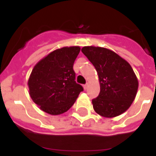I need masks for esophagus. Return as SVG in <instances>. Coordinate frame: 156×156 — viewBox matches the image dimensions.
Returning a JSON list of instances; mask_svg holds the SVG:
<instances>
[{"instance_id":"esophagus-1","label":"esophagus","mask_w":156,"mask_h":156,"mask_svg":"<svg viewBox=\"0 0 156 156\" xmlns=\"http://www.w3.org/2000/svg\"><path fill=\"white\" fill-rule=\"evenodd\" d=\"M88 87V84H85V85L83 86V88H84V90H87Z\"/></svg>"}]
</instances>
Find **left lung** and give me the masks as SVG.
I'll return each instance as SVG.
<instances>
[{"mask_svg": "<svg viewBox=\"0 0 156 156\" xmlns=\"http://www.w3.org/2000/svg\"><path fill=\"white\" fill-rule=\"evenodd\" d=\"M82 52L95 66L99 76L100 94L92 100L95 112L112 118L128 110L138 88L137 76L128 61L105 48L86 46Z\"/></svg>", "mask_w": 156, "mask_h": 156, "instance_id": "1", "label": "left lung"}]
</instances>
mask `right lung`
I'll return each mask as SVG.
<instances>
[{
    "label": "right lung",
    "instance_id": "obj_1",
    "mask_svg": "<svg viewBox=\"0 0 156 156\" xmlns=\"http://www.w3.org/2000/svg\"><path fill=\"white\" fill-rule=\"evenodd\" d=\"M79 46L63 47L48 53L33 68L28 79L33 102L50 115H60L73 106L83 88L76 83L73 66Z\"/></svg>",
    "mask_w": 156,
    "mask_h": 156
}]
</instances>
